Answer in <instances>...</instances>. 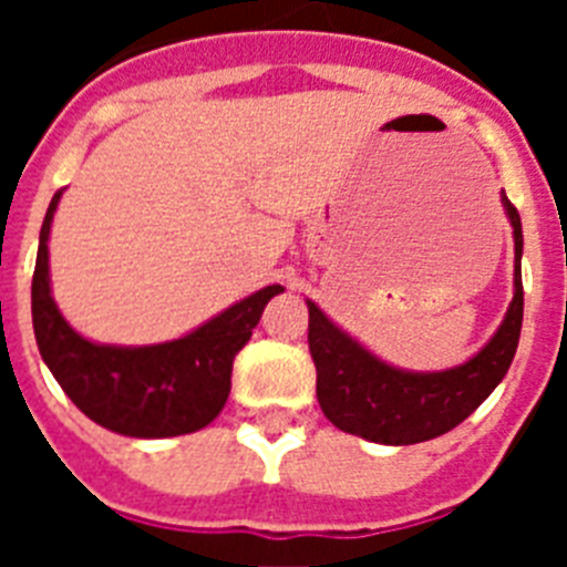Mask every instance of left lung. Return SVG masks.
<instances>
[{
    "label": "left lung",
    "mask_w": 567,
    "mask_h": 567,
    "mask_svg": "<svg viewBox=\"0 0 567 567\" xmlns=\"http://www.w3.org/2000/svg\"><path fill=\"white\" fill-rule=\"evenodd\" d=\"M499 202L514 227V300L494 338L465 363L445 372L389 365L307 300L318 403L340 432L383 445L434 440L463 423L505 378L523 329V224L508 195H499Z\"/></svg>",
    "instance_id": "8db88e82"
}]
</instances>
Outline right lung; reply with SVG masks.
<instances>
[{
	"label": "right lung",
	"instance_id": "1",
	"mask_svg": "<svg viewBox=\"0 0 567 567\" xmlns=\"http://www.w3.org/2000/svg\"><path fill=\"white\" fill-rule=\"evenodd\" d=\"M59 198L62 189L53 195L39 233L30 307L39 352L64 394L93 423L124 437H178L213 423L229 398L235 354L247 346L264 307L284 287L258 289L167 343H93L70 327L50 295L48 238Z\"/></svg>",
	"mask_w": 567,
	"mask_h": 567
}]
</instances>
